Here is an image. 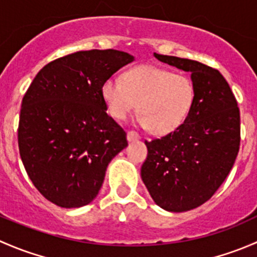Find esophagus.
<instances>
[{"instance_id":"1","label":"esophagus","mask_w":257,"mask_h":257,"mask_svg":"<svg viewBox=\"0 0 257 257\" xmlns=\"http://www.w3.org/2000/svg\"><path fill=\"white\" fill-rule=\"evenodd\" d=\"M139 138H141V137H139V134L134 131L128 132V134H126V139H128V142H136V141H138Z\"/></svg>"}]
</instances>
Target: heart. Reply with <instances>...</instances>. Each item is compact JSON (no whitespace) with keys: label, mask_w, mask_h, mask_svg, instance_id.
Wrapping results in <instances>:
<instances>
[{"label":"heart","mask_w":257,"mask_h":257,"mask_svg":"<svg viewBox=\"0 0 257 257\" xmlns=\"http://www.w3.org/2000/svg\"><path fill=\"white\" fill-rule=\"evenodd\" d=\"M100 93L113 118L124 120L139 108L137 123L157 136L177 131L195 102V87L188 76L149 64L128 69L123 80L105 79Z\"/></svg>","instance_id":"b5f03b06"}]
</instances>
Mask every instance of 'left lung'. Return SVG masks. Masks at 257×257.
<instances>
[{"label":"left lung","mask_w":257,"mask_h":257,"mask_svg":"<svg viewBox=\"0 0 257 257\" xmlns=\"http://www.w3.org/2000/svg\"><path fill=\"white\" fill-rule=\"evenodd\" d=\"M154 57L190 72L195 102L177 131L145 141L148 157L142 165V180L158 206L188 211L208 201L229 175L239 153L240 110L217 69L174 56Z\"/></svg>","instance_id":"1"}]
</instances>
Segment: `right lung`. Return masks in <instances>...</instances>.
Listing matches in <instances>:
<instances>
[{"label": "right lung", "mask_w": 257, "mask_h": 257, "mask_svg": "<svg viewBox=\"0 0 257 257\" xmlns=\"http://www.w3.org/2000/svg\"><path fill=\"white\" fill-rule=\"evenodd\" d=\"M134 61L115 49L79 51L46 64L22 99L18 148L33 185L61 208L95 199L110 160L128 145L107 114L103 82Z\"/></svg>", "instance_id": "right-lung-1"}]
</instances>
